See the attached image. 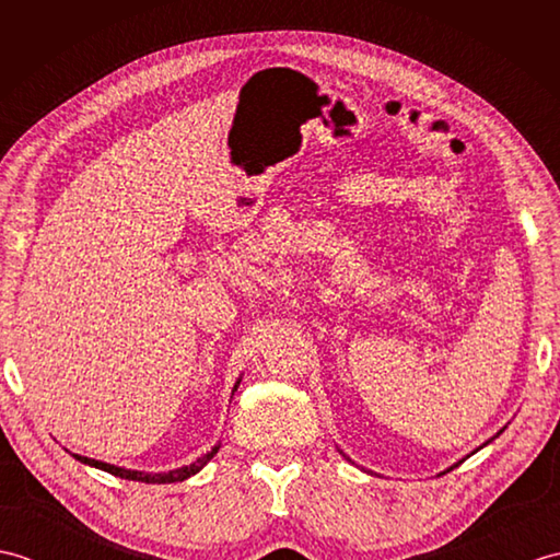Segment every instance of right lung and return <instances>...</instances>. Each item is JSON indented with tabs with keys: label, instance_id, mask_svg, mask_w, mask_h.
I'll return each mask as SVG.
<instances>
[{
	"label": "right lung",
	"instance_id": "obj_1",
	"mask_svg": "<svg viewBox=\"0 0 560 560\" xmlns=\"http://www.w3.org/2000/svg\"><path fill=\"white\" fill-rule=\"evenodd\" d=\"M237 387V385H235ZM219 452V445H213L211 452H207L205 457H199L195 464H189V467H180V469H173L168 474H144V471H132V469H122V467H115V464H105V462H98V459H91V457H81V455H74L79 462L83 464H91V467L96 469H103L113 474V477H120V479H129V481H144V483H175V481H185L192 477V474H197L205 464L217 455Z\"/></svg>",
	"mask_w": 560,
	"mask_h": 560
}]
</instances>
